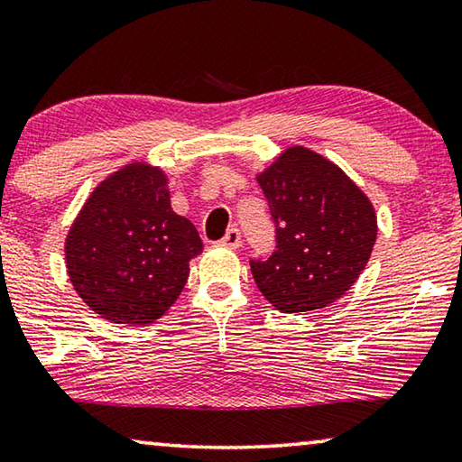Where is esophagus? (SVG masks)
Segmentation results:
<instances>
[{
    "mask_svg": "<svg viewBox=\"0 0 462 462\" xmlns=\"http://www.w3.org/2000/svg\"><path fill=\"white\" fill-rule=\"evenodd\" d=\"M240 243H243V238H240L238 228H230L228 232H226V236L222 238V245L228 246V248H238Z\"/></svg>",
    "mask_w": 462,
    "mask_h": 462,
    "instance_id": "1",
    "label": "esophagus"
}]
</instances>
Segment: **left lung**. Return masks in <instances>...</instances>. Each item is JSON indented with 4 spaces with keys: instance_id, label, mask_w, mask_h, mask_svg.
Returning <instances> with one entry per match:
<instances>
[{
    "instance_id": "left-lung-1",
    "label": "left lung",
    "mask_w": 462,
    "mask_h": 462,
    "mask_svg": "<svg viewBox=\"0 0 462 462\" xmlns=\"http://www.w3.org/2000/svg\"><path fill=\"white\" fill-rule=\"evenodd\" d=\"M275 224V251L251 259L254 283L277 310L309 312L333 304L356 283L376 243L368 197L339 166L302 145L261 172Z\"/></svg>"
}]
</instances>
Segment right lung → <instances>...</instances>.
I'll return each mask as SVG.
<instances>
[{
    "mask_svg": "<svg viewBox=\"0 0 462 462\" xmlns=\"http://www.w3.org/2000/svg\"><path fill=\"white\" fill-rule=\"evenodd\" d=\"M201 251L199 232L171 208L166 174L134 162L88 197L65 240V263L94 312L135 327L171 309Z\"/></svg>",
    "mask_w": 462,
    "mask_h": 462,
    "instance_id": "1",
    "label": "right lung"
}]
</instances>
